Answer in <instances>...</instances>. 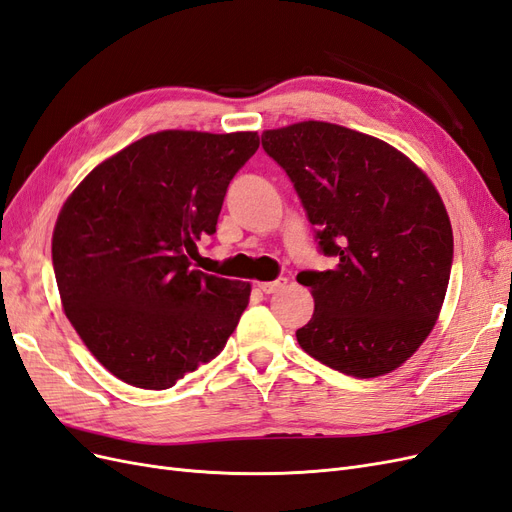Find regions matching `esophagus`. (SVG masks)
<instances>
[{
	"label": "esophagus",
	"mask_w": 512,
	"mask_h": 512,
	"mask_svg": "<svg viewBox=\"0 0 512 512\" xmlns=\"http://www.w3.org/2000/svg\"><path fill=\"white\" fill-rule=\"evenodd\" d=\"M286 284H288L286 277H277V280H273V282H260L258 288H260L262 292H265V294H273V292H277V290H282Z\"/></svg>",
	"instance_id": "1"
}]
</instances>
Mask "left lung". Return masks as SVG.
I'll return each instance as SVG.
<instances>
[{
	"label": "left lung",
	"instance_id": "obj_1",
	"mask_svg": "<svg viewBox=\"0 0 512 512\" xmlns=\"http://www.w3.org/2000/svg\"><path fill=\"white\" fill-rule=\"evenodd\" d=\"M297 190L329 271H301L314 314L297 331L316 361L376 378L418 350L444 303L453 228L438 190L404 153L335 123L262 132Z\"/></svg>",
	"mask_w": 512,
	"mask_h": 512
}]
</instances>
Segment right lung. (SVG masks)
Wrapping results in <instances>:
<instances>
[{"label": "right lung", "instance_id": "right-lung-1", "mask_svg": "<svg viewBox=\"0 0 512 512\" xmlns=\"http://www.w3.org/2000/svg\"><path fill=\"white\" fill-rule=\"evenodd\" d=\"M258 145L256 132L149 134L61 207L53 269L64 312L119 380L170 389L224 350L252 288L196 271L192 258Z\"/></svg>", "mask_w": 512, "mask_h": 512}]
</instances>
